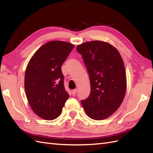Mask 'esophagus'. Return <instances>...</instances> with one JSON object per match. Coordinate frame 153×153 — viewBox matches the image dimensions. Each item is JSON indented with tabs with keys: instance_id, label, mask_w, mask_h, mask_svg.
Here are the masks:
<instances>
[{
	"instance_id": "34e87169",
	"label": "esophagus",
	"mask_w": 153,
	"mask_h": 153,
	"mask_svg": "<svg viewBox=\"0 0 153 153\" xmlns=\"http://www.w3.org/2000/svg\"><path fill=\"white\" fill-rule=\"evenodd\" d=\"M77 93V89H74L72 91V95H76Z\"/></svg>"
}]
</instances>
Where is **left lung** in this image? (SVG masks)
Masks as SVG:
<instances>
[{
  "instance_id": "1",
  "label": "left lung",
  "mask_w": 153,
  "mask_h": 153,
  "mask_svg": "<svg viewBox=\"0 0 153 153\" xmlns=\"http://www.w3.org/2000/svg\"><path fill=\"white\" fill-rule=\"evenodd\" d=\"M89 73L91 93L81 103L91 118L104 120L118 109L126 91V74L121 55L106 42L88 41L77 47Z\"/></svg>"
}]
</instances>
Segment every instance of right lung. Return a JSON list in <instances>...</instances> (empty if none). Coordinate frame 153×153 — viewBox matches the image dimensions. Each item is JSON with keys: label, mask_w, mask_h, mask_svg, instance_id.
<instances>
[{"label": "right lung", "mask_w": 153, "mask_h": 153, "mask_svg": "<svg viewBox=\"0 0 153 153\" xmlns=\"http://www.w3.org/2000/svg\"><path fill=\"white\" fill-rule=\"evenodd\" d=\"M74 47L64 41L48 42L35 52L27 64L24 82L27 99L35 114L44 120L58 118L69 98L61 66Z\"/></svg>", "instance_id": "right-lung-1"}]
</instances>
